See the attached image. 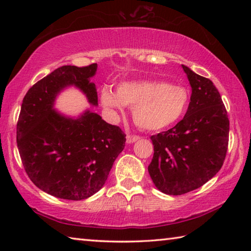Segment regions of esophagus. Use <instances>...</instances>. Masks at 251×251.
I'll list each match as a JSON object with an SVG mask.
<instances>
[{
    "mask_svg": "<svg viewBox=\"0 0 251 251\" xmlns=\"http://www.w3.org/2000/svg\"><path fill=\"white\" fill-rule=\"evenodd\" d=\"M127 143L128 144H133V143H135L136 141H138L139 139V137L137 135H133V134H128L127 135Z\"/></svg>",
    "mask_w": 251,
    "mask_h": 251,
    "instance_id": "obj_1",
    "label": "esophagus"
}]
</instances>
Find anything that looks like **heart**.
<instances>
[{
    "instance_id": "b5f03b06",
    "label": "heart",
    "mask_w": 251,
    "mask_h": 251,
    "mask_svg": "<svg viewBox=\"0 0 251 251\" xmlns=\"http://www.w3.org/2000/svg\"><path fill=\"white\" fill-rule=\"evenodd\" d=\"M100 100L112 112L134 107V122L146 130H160L180 120L189 106L190 93L180 84L164 80H136L118 85L117 91L105 86Z\"/></svg>"
}]
</instances>
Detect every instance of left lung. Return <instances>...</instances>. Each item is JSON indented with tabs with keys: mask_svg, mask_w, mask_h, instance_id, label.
Instances as JSON below:
<instances>
[{
	"mask_svg": "<svg viewBox=\"0 0 251 251\" xmlns=\"http://www.w3.org/2000/svg\"><path fill=\"white\" fill-rule=\"evenodd\" d=\"M192 86L184 118L166 131L152 135L154 156L148 172L167 195L201 187L222 168L229 142V120L222 96L209 78L182 65Z\"/></svg>",
	"mask_w": 251,
	"mask_h": 251,
	"instance_id": "8db88e82",
	"label": "left lung"
}]
</instances>
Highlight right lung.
Instances as JSON below:
<instances>
[{
  "label": "right lung",
  "instance_id": "right-lung-1",
  "mask_svg": "<svg viewBox=\"0 0 251 251\" xmlns=\"http://www.w3.org/2000/svg\"><path fill=\"white\" fill-rule=\"evenodd\" d=\"M97 64L65 65L40 79L27 91L16 124V143L29 179L52 196L82 201L104 186L126 135L96 113L67 118L53 109L57 93L75 85L97 105Z\"/></svg>",
  "mask_w": 251,
  "mask_h": 251
}]
</instances>
